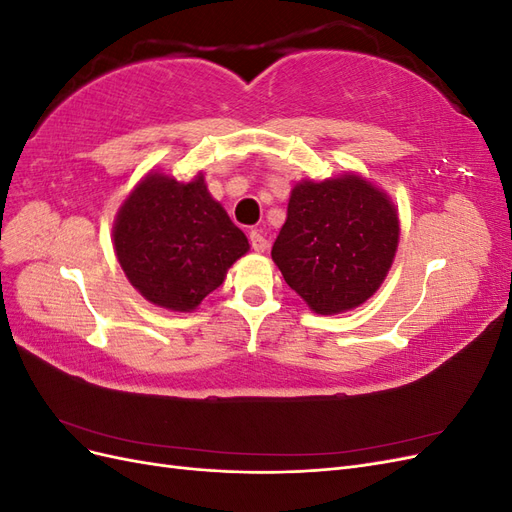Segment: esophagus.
<instances>
[{
	"instance_id": "esophagus-1",
	"label": "esophagus",
	"mask_w": 512,
	"mask_h": 512,
	"mask_svg": "<svg viewBox=\"0 0 512 512\" xmlns=\"http://www.w3.org/2000/svg\"><path fill=\"white\" fill-rule=\"evenodd\" d=\"M250 243L254 247V252H267V247H269V241L265 239V235H262L260 230L250 232Z\"/></svg>"
}]
</instances>
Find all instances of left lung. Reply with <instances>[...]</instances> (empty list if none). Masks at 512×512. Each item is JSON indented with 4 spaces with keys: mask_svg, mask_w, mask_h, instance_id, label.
Returning <instances> with one entry per match:
<instances>
[{
    "mask_svg": "<svg viewBox=\"0 0 512 512\" xmlns=\"http://www.w3.org/2000/svg\"><path fill=\"white\" fill-rule=\"evenodd\" d=\"M399 243L397 209L374 183L346 173L292 188L271 258L316 314H342L374 294Z\"/></svg>",
    "mask_w": 512,
    "mask_h": 512,
    "instance_id": "left-lung-1",
    "label": "left lung"
}]
</instances>
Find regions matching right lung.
Returning <instances> with one entry per match:
<instances>
[{"mask_svg":"<svg viewBox=\"0 0 512 512\" xmlns=\"http://www.w3.org/2000/svg\"><path fill=\"white\" fill-rule=\"evenodd\" d=\"M113 245L130 284L173 312L196 309L250 250L243 230L211 198L203 173L183 183L158 170L123 200Z\"/></svg>","mask_w":512,"mask_h":512,"instance_id":"obj_1","label":"right lung"}]
</instances>
